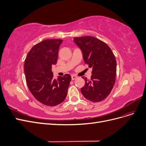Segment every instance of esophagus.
<instances>
[{
    "instance_id": "1",
    "label": "esophagus",
    "mask_w": 146,
    "mask_h": 146,
    "mask_svg": "<svg viewBox=\"0 0 146 146\" xmlns=\"http://www.w3.org/2000/svg\"><path fill=\"white\" fill-rule=\"evenodd\" d=\"M77 78V76H74V75H73V76H71V78H72V80H74L75 79H76Z\"/></svg>"
}]
</instances>
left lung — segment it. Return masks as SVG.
I'll list each match as a JSON object with an SVG mask.
<instances>
[{"label":"left lung","mask_w":146,"mask_h":146,"mask_svg":"<svg viewBox=\"0 0 146 146\" xmlns=\"http://www.w3.org/2000/svg\"><path fill=\"white\" fill-rule=\"evenodd\" d=\"M74 42L81 50L85 63L92 69L90 80L82 77L85 84L82 94L86 99L99 102L110 94L115 83V56L107 44L93 36L74 38Z\"/></svg>","instance_id":"left-lung-1"}]
</instances>
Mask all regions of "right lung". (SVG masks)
<instances>
[{"label": "right lung", "instance_id": "right-lung-1", "mask_svg": "<svg viewBox=\"0 0 146 146\" xmlns=\"http://www.w3.org/2000/svg\"><path fill=\"white\" fill-rule=\"evenodd\" d=\"M62 39H46L35 45L28 53L24 63L26 82L31 93L39 102L54 107L62 103L71 81L69 74L54 78L52 65L58 60Z\"/></svg>", "mask_w": 146, "mask_h": 146}]
</instances>
